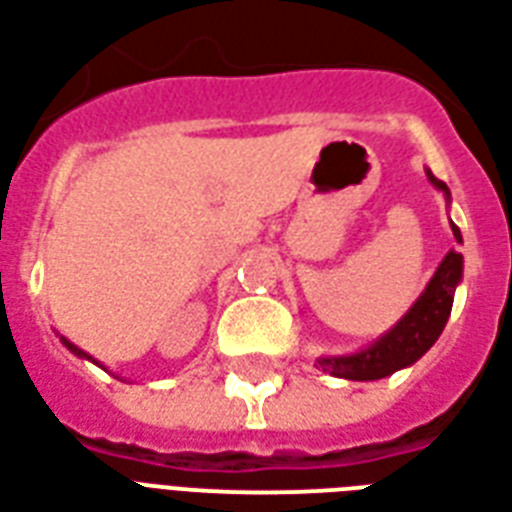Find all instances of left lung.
<instances>
[{"mask_svg": "<svg viewBox=\"0 0 512 512\" xmlns=\"http://www.w3.org/2000/svg\"><path fill=\"white\" fill-rule=\"evenodd\" d=\"M426 176L450 203L448 184L439 181L431 170H426ZM450 230L461 244V230L453 222H450ZM461 274H464V257L458 255L456 249H450L429 279L426 290L418 295V301L407 309V314L393 325L391 331H385L369 347L350 352V355H320L317 366L331 377L372 382L391 377L393 372L407 369L415 361H420L448 323L450 309H453V293L461 282Z\"/></svg>", "mask_w": 512, "mask_h": 512, "instance_id": "obj_1", "label": "left lung"}]
</instances>
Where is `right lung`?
<instances>
[{
    "label": "right lung",
    "instance_id": "1",
    "mask_svg": "<svg viewBox=\"0 0 512 512\" xmlns=\"http://www.w3.org/2000/svg\"><path fill=\"white\" fill-rule=\"evenodd\" d=\"M59 339H62V344H64V347H67V350L73 352V355H78V358H86V361L97 363V366H100V369H105V366H102V363L97 361V358H92V355H89V352H83L81 347H75V344L70 342V339H64V336H59ZM105 372H108V369H105Z\"/></svg>",
    "mask_w": 512,
    "mask_h": 512
}]
</instances>
